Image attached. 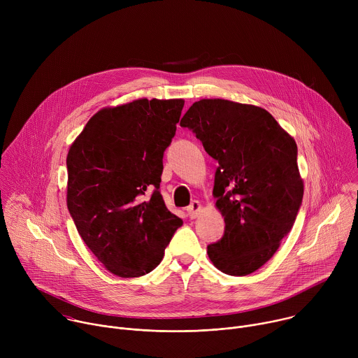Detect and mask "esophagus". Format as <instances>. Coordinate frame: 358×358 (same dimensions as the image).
Instances as JSON below:
<instances>
[{
    "label": "esophagus",
    "mask_w": 358,
    "mask_h": 358,
    "mask_svg": "<svg viewBox=\"0 0 358 358\" xmlns=\"http://www.w3.org/2000/svg\"><path fill=\"white\" fill-rule=\"evenodd\" d=\"M201 202L199 201H192L191 202V206L187 208V213H188V215H189V218L191 220H194V218H196L198 215H199V213H201Z\"/></svg>",
    "instance_id": "34e87169"
}]
</instances>
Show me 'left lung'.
<instances>
[{
  "mask_svg": "<svg viewBox=\"0 0 358 358\" xmlns=\"http://www.w3.org/2000/svg\"><path fill=\"white\" fill-rule=\"evenodd\" d=\"M218 162L215 207L225 221L208 245L213 265L231 276L264 266L292 229L303 198L294 138L265 109L225 99H201L182 116Z\"/></svg>",
  "mask_w": 358,
  "mask_h": 358,
  "instance_id": "8db88e82",
  "label": "left lung"
}]
</instances>
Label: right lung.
I'll list each match as a JSON object with an SVG mask.
<instances>
[{
    "instance_id": "add662e5",
    "label": "right lung",
    "mask_w": 358,
    "mask_h": 358,
    "mask_svg": "<svg viewBox=\"0 0 358 358\" xmlns=\"http://www.w3.org/2000/svg\"><path fill=\"white\" fill-rule=\"evenodd\" d=\"M182 99H137L94 113L71 144L66 206L97 261L120 278L155 269L182 220L159 191Z\"/></svg>"
}]
</instances>
